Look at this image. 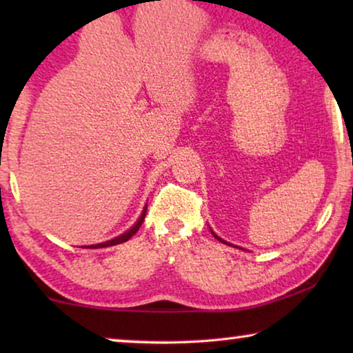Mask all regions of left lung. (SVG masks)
Segmentation results:
<instances>
[{"instance_id": "8db88e82", "label": "left lung", "mask_w": 353, "mask_h": 353, "mask_svg": "<svg viewBox=\"0 0 353 353\" xmlns=\"http://www.w3.org/2000/svg\"><path fill=\"white\" fill-rule=\"evenodd\" d=\"M210 231H212V230H210ZM212 234H214V238H215V239H219V241H220V243H225V244H228V243H226V241H225V239H221V238H219V236H216V234L214 233V231H212Z\"/></svg>"}]
</instances>
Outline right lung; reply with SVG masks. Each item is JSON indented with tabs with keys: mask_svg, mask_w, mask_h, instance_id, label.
<instances>
[{
	"mask_svg": "<svg viewBox=\"0 0 353 353\" xmlns=\"http://www.w3.org/2000/svg\"><path fill=\"white\" fill-rule=\"evenodd\" d=\"M146 210H148V205H144V209L141 212V216H139L137 223H134L132 228H130L128 231H125L123 234L117 236V238L110 239V241H105V243H99V244H91V245H86V249H101V248H110V245H115V244H122L125 243V241H128L130 238H132L133 234H137V231L139 230V226L143 225L144 221V216H146Z\"/></svg>",
	"mask_w": 353,
	"mask_h": 353,
	"instance_id": "1",
	"label": "right lung"
}]
</instances>
